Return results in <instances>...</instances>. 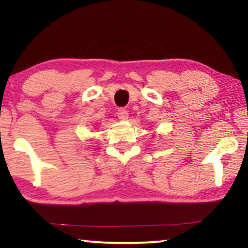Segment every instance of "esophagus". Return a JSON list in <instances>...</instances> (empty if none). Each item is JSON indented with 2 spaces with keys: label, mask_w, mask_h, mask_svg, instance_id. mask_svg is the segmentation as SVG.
<instances>
[{
  "label": "esophagus",
  "mask_w": 248,
  "mask_h": 248,
  "mask_svg": "<svg viewBox=\"0 0 248 248\" xmlns=\"http://www.w3.org/2000/svg\"><path fill=\"white\" fill-rule=\"evenodd\" d=\"M118 118L120 120H127L128 119V112L126 109H119L118 110Z\"/></svg>",
  "instance_id": "1"
}]
</instances>
